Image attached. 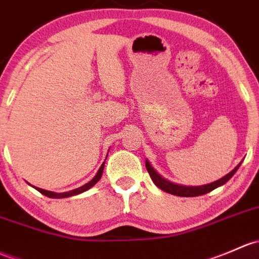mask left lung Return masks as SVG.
<instances>
[{
  "instance_id": "8db88e82",
  "label": "left lung",
  "mask_w": 259,
  "mask_h": 259,
  "mask_svg": "<svg viewBox=\"0 0 259 259\" xmlns=\"http://www.w3.org/2000/svg\"><path fill=\"white\" fill-rule=\"evenodd\" d=\"M241 164L242 161L239 162V164L236 166L231 172H228L227 175L223 176V178H221L220 180H217V181L211 182V184L201 185V186H185V185L175 184V182H171L168 181V180H166L165 178H162V176L160 175L154 167H152L150 162H149V160L148 159L145 160L146 168H148L149 174H150V178L152 181H154V184L156 185L159 189H161L162 191L167 192V194H171V195H175V196H181V197H194V196L205 195L207 194V192L212 191V190L222 186V185H225L228 180L235 175L236 171L238 170V167L241 166Z\"/></svg>"
}]
</instances>
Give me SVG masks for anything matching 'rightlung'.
Listing matches in <instances>:
<instances>
[{"label":"right lung","mask_w":259,"mask_h":259,"mask_svg":"<svg viewBox=\"0 0 259 259\" xmlns=\"http://www.w3.org/2000/svg\"><path fill=\"white\" fill-rule=\"evenodd\" d=\"M104 165H105V161L103 162L102 166L99 167V170H98L97 175L94 176L93 179L91 180L89 182H87L85 185H83V186L78 187V189H74V190H70V191L68 192H53V191H47V190H43V189H39V187H34V189L37 190V191H39L40 194L47 196V197H51V198H64V197H70V196H75V195H79L81 192L87 191V190H89L91 187H93L95 184H97L98 181H99L100 178H102L103 175V170H104Z\"/></svg>","instance_id":"1"}]
</instances>
